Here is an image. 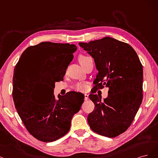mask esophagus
<instances>
[{
  "label": "esophagus",
  "mask_w": 158,
  "mask_h": 158,
  "mask_svg": "<svg viewBox=\"0 0 158 158\" xmlns=\"http://www.w3.org/2000/svg\"><path fill=\"white\" fill-rule=\"evenodd\" d=\"M84 95H85V100H88V98H89V94H85Z\"/></svg>",
  "instance_id": "esophagus-1"
}]
</instances>
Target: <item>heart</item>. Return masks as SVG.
I'll return each mask as SVG.
<instances>
[{
    "label": "heart",
    "mask_w": 158,
    "mask_h": 158,
    "mask_svg": "<svg viewBox=\"0 0 158 158\" xmlns=\"http://www.w3.org/2000/svg\"><path fill=\"white\" fill-rule=\"evenodd\" d=\"M88 57L87 56H80L79 58V63L81 64V62H83V61L86 59ZM74 89L77 90V91H84L86 90V86L83 84V83H77L75 86H74Z\"/></svg>",
    "instance_id": "1"
}]
</instances>
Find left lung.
I'll list each match as a JSON object with an SVG mask.
<instances>
[{
	"label": "left lung",
	"instance_id": "8db88e82",
	"mask_svg": "<svg viewBox=\"0 0 158 158\" xmlns=\"http://www.w3.org/2000/svg\"><path fill=\"white\" fill-rule=\"evenodd\" d=\"M79 46L94 58L98 71L94 89H109L102 101L97 94L89 98L94 105L88 123L95 133L113 138L131 125L142 103L143 69L136 52L129 44L106 37Z\"/></svg>",
	"mask_w": 158,
	"mask_h": 158
}]
</instances>
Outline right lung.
<instances>
[{
    "instance_id": "add662e5",
    "label": "right lung",
    "mask_w": 158,
    "mask_h": 158,
    "mask_svg": "<svg viewBox=\"0 0 158 158\" xmlns=\"http://www.w3.org/2000/svg\"><path fill=\"white\" fill-rule=\"evenodd\" d=\"M75 44L43 42L27 48L13 77L12 96L18 114L29 133L49 142L64 136L80 110L85 96L70 91L55 98V83L62 81L73 58Z\"/></svg>"
}]
</instances>
